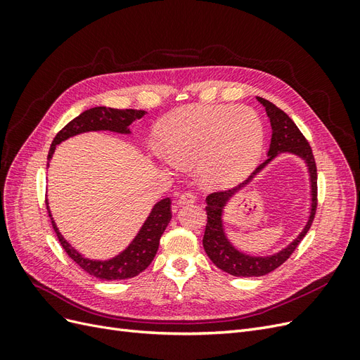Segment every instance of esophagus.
<instances>
[{"mask_svg": "<svg viewBox=\"0 0 360 360\" xmlns=\"http://www.w3.org/2000/svg\"><path fill=\"white\" fill-rule=\"evenodd\" d=\"M195 201H197V195H195L192 191L183 192V193H180V197H179V204L180 205L191 204V202H195Z\"/></svg>", "mask_w": 360, "mask_h": 360, "instance_id": "1", "label": "esophagus"}]
</instances>
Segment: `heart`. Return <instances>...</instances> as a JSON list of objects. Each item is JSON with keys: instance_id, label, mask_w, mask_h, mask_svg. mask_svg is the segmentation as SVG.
Returning <instances> with one entry per match:
<instances>
[{"instance_id": "obj_1", "label": "heart", "mask_w": 360, "mask_h": 360, "mask_svg": "<svg viewBox=\"0 0 360 360\" xmlns=\"http://www.w3.org/2000/svg\"><path fill=\"white\" fill-rule=\"evenodd\" d=\"M159 141L169 167L192 165L209 188L242 180L261 156L264 132L258 115L234 105H188L163 120Z\"/></svg>"}]
</instances>
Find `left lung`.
Wrapping results in <instances>:
<instances>
[{
	"mask_svg": "<svg viewBox=\"0 0 360 360\" xmlns=\"http://www.w3.org/2000/svg\"><path fill=\"white\" fill-rule=\"evenodd\" d=\"M259 103H263L266 106L267 115L270 118V124H271V143H270V150H269V159L261 163V165L252 172L256 173L265 163L273 158L281 150H291L295 154H299L307 160L310 173L311 174V182L313 183V209L311 210V216L310 221L305 227V230L301 233V236L295 241L288 248L283 250L279 255H276L271 257H265L259 259V257H249L241 253H238L234 250L226 240L223 234L221 228V221L220 216L221 215V207L227 200V198L232 196L234 191H236L250 179L252 176L240 183L237 186L231 189H225V191H216L209 193L207 197V205H205V212H207V225H205V231L202 237V246L205 249L207 255L213 261L214 266L219 267L221 270L226 271L233 276H263L274 271L278 269L282 263L291 257V254L296 250L299 243L303 240V237L307 236L308 230L312 225L315 212H317V165H315V159L312 155V148L308 143V139L303 136V134L299 130V127L294 124L292 120L271 102L263 99V97H257Z\"/></svg>",
	"mask_w": 360,
	"mask_h": 360,
	"instance_id": "obj_1",
	"label": "left lung"
}]
</instances>
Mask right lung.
<instances>
[{
	"label": "right lung",
	"instance_id": "right-lung-1",
	"mask_svg": "<svg viewBox=\"0 0 360 360\" xmlns=\"http://www.w3.org/2000/svg\"><path fill=\"white\" fill-rule=\"evenodd\" d=\"M144 114L146 111L114 110V108H105V106H97V108H91V110H86L81 115L73 118L72 122H69L56 135L49 148L48 159H51L53 150H56V146L60 144L61 141L82 132H90V130H112V132L129 134L127 126L132 123L134 120L141 118ZM46 209L51 217L53 231H56L63 249L66 250V254L81 269H84L86 274L105 281L129 279L139 275L143 270H146L150 266L151 261H153L158 252L160 237L172 217L171 200L165 198L159 201L155 205V209L151 210L148 219L146 221L143 228H141V231L135 237V240L129 245V248L123 254L117 255L110 261H93L82 257L78 250H75L66 240H64L63 236L58 231L57 225L52 221L48 205Z\"/></svg>",
	"mask_w": 360,
	"mask_h": 360
}]
</instances>
